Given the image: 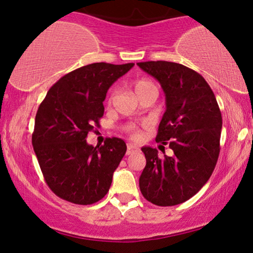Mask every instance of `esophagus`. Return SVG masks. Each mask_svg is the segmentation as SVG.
I'll use <instances>...</instances> for the list:
<instances>
[{"mask_svg":"<svg viewBox=\"0 0 253 253\" xmlns=\"http://www.w3.org/2000/svg\"><path fill=\"white\" fill-rule=\"evenodd\" d=\"M138 151H139V148H138V146H136V145H133V144H127V150H126V154H127V155L137 153Z\"/></svg>","mask_w":253,"mask_h":253,"instance_id":"34e87169","label":"esophagus"}]
</instances>
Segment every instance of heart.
<instances>
[{
  "label": "heart",
  "mask_w": 253,
  "mask_h": 253,
  "mask_svg": "<svg viewBox=\"0 0 253 253\" xmlns=\"http://www.w3.org/2000/svg\"><path fill=\"white\" fill-rule=\"evenodd\" d=\"M133 88H134V92L137 93V95L139 96L141 93L146 92L151 88H157V87H155V85L153 84V83L147 81V79H139V81H136L133 83ZM132 137L138 138L139 137V133H138L137 131H133Z\"/></svg>",
  "instance_id": "b5f03b06"
}]
</instances>
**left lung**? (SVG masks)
Masks as SVG:
<instances>
[{
	"label": "left lung",
	"mask_w": 253,
	"mask_h": 253,
	"mask_svg": "<svg viewBox=\"0 0 253 253\" xmlns=\"http://www.w3.org/2000/svg\"><path fill=\"white\" fill-rule=\"evenodd\" d=\"M137 65L164 89L166 112L155 140L169 141L174 152L160 158L157 148H141L146 166L139 177L140 191L154 205H178L195 196L215 168L222 116L212 88L198 72L167 61Z\"/></svg>",
	"instance_id": "obj_1"
}]
</instances>
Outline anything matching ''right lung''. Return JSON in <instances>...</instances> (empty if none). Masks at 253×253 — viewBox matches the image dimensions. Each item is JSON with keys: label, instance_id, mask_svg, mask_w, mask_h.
Instances as JSON below:
<instances>
[{"label": "right lung", "instance_id": "1", "mask_svg": "<svg viewBox=\"0 0 253 253\" xmlns=\"http://www.w3.org/2000/svg\"><path fill=\"white\" fill-rule=\"evenodd\" d=\"M133 65L101 62L76 69L51 86L39 106L32 145L44 181L60 198L91 205L109 191L126 145L113 137L94 147L86 138L99 126L107 91Z\"/></svg>", "mask_w": 253, "mask_h": 253}]
</instances>
